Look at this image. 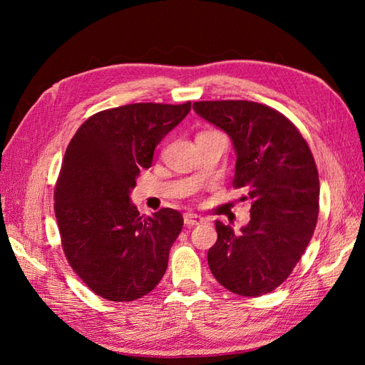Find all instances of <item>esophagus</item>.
Instances as JSON below:
<instances>
[{
    "label": "esophagus",
    "mask_w": 365,
    "mask_h": 365,
    "mask_svg": "<svg viewBox=\"0 0 365 365\" xmlns=\"http://www.w3.org/2000/svg\"><path fill=\"white\" fill-rule=\"evenodd\" d=\"M183 221L187 226H199V224L205 222V218H202V216L196 213H185Z\"/></svg>",
    "instance_id": "obj_1"
}]
</instances>
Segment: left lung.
Listing matches in <instances>:
<instances>
[{
    "instance_id": "8db88e82",
    "label": "left lung",
    "mask_w": 365,
    "mask_h": 365,
    "mask_svg": "<svg viewBox=\"0 0 365 365\" xmlns=\"http://www.w3.org/2000/svg\"><path fill=\"white\" fill-rule=\"evenodd\" d=\"M226 133L237 155L234 187L252 200L251 220L235 232L215 221L218 240L208 267L224 289L242 297L273 292L290 276L319 218L320 182L304 138L281 113L247 100L192 105Z\"/></svg>"
}]
</instances>
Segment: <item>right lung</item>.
Instances as JSON below:
<instances>
[{
  "instance_id": "obj_1",
  "label": "right lung",
  "mask_w": 365,
  "mask_h": 365,
  "mask_svg": "<svg viewBox=\"0 0 365 365\" xmlns=\"http://www.w3.org/2000/svg\"><path fill=\"white\" fill-rule=\"evenodd\" d=\"M190 110L191 102L111 108L84 122L67 147L54 213L68 263L98 297L135 301L165 274L182 215L161 208L143 218L130 195L155 147Z\"/></svg>"
}]
</instances>
